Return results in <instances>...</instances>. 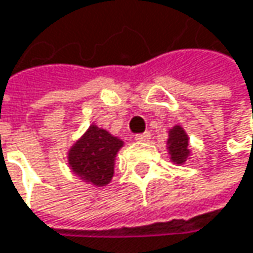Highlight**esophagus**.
Listing matches in <instances>:
<instances>
[{
  "label": "esophagus",
  "mask_w": 253,
  "mask_h": 253,
  "mask_svg": "<svg viewBox=\"0 0 253 253\" xmlns=\"http://www.w3.org/2000/svg\"><path fill=\"white\" fill-rule=\"evenodd\" d=\"M137 142H149V139H151V134L146 131V133H142V134H136V137H134Z\"/></svg>",
  "instance_id": "1"
}]
</instances>
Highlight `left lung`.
Wrapping results in <instances>:
<instances>
[{"label":"left lung","mask_w":253,"mask_h":253,"mask_svg":"<svg viewBox=\"0 0 253 253\" xmlns=\"http://www.w3.org/2000/svg\"><path fill=\"white\" fill-rule=\"evenodd\" d=\"M167 151L170 154L171 163L181 166L190 157V146H189V136L181 126H174L169 130L167 139Z\"/></svg>","instance_id":"obj_1"}]
</instances>
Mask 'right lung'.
<instances>
[{"instance_id":"right-lung-1","label":"right lung","mask_w":253,"mask_h":253,"mask_svg":"<svg viewBox=\"0 0 253 253\" xmlns=\"http://www.w3.org/2000/svg\"><path fill=\"white\" fill-rule=\"evenodd\" d=\"M125 142L108 130L90 125L67 152L69 167L80 180L105 186L114 176L116 157Z\"/></svg>"}]
</instances>
